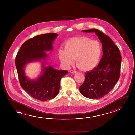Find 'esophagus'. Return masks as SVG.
<instances>
[{
  "mask_svg": "<svg viewBox=\"0 0 135 135\" xmlns=\"http://www.w3.org/2000/svg\"><path fill=\"white\" fill-rule=\"evenodd\" d=\"M77 71H75V70H71L70 71V73H77Z\"/></svg>",
  "mask_w": 135,
  "mask_h": 135,
  "instance_id": "1",
  "label": "esophagus"
}]
</instances>
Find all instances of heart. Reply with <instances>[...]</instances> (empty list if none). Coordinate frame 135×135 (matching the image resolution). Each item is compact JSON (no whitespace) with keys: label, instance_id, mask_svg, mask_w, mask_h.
Segmentation results:
<instances>
[{"label":"heart","instance_id":"obj_1","mask_svg":"<svg viewBox=\"0 0 135 135\" xmlns=\"http://www.w3.org/2000/svg\"><path fill=\"white\" fill-rule=\"evenodd\" d=\"M65 50L60 49L58 56L64 66L68 68L76 60V65L84 71L94 68L102 55L101 43L86 37L70 38L65 44Z\"/></svg>","mask_w":135,"mask_h":135}]
</instances>
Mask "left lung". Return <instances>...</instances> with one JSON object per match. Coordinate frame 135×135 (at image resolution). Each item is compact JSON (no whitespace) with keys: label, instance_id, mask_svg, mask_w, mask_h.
<instances>
[{"label":"left lung","instance_id":"obj_1","mask_svg":"<svg viewBox=\"0 0 135 135\" xmlns=\"http://www.w3.org/2000/svg\"><path fill=\"white\" fill-rule=\"evenodd\" d=\"M95 32L102 43L103 55L97 67L85 73L80 92L90 99L104 97L113 88L120 77L122 56L119 49L108 36L95 29L83 30Z\"/></svg>","mask_w":135,"mask_h":135}]
</instances>
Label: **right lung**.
I'll return each mask as SVG.
<instances>
[{"mask_svg": "<svg viewBox=\"0 0 135 135\" xmlns=\"http://www.w3.org/2000/svg\"><path fill=\"white\" fill-rule=\"evenodd\" d=\"M58 36L49 33L36 36L27 40L22 45L16 56V66L20 85L27 93L41 101L51 100L57 95L60 89V80L68 73L67 71H57L49 66L43 69L42 75L35 80H30L25 76V65L29 62L44 60L46 54L44 51L52 50V43ZM45 64H43V66Z\"/></svg>", "mask_w": 135, "mask_h": 135, "instance_id": "add662e5", "label": "right lung"}]
</instances>
